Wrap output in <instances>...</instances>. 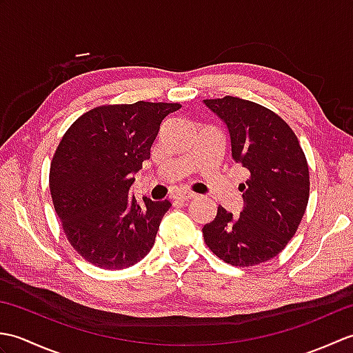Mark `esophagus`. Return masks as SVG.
Returning a JSON list of instances; mask_svg holds the SVG:
<instances>
[{"label":"esophagus","instance_id":"34e87169","mask_svg":"<svg viewBox=\"0 0 353 353\" xmlns=\"http://www.w3.org/2000/svg\"><path fill=\"white\" fill-rule=\"evenodd\" d=\"M196 197H197V194H194V192H181V194H177L174 199L181 200V201H188V200H192Z\"/></svg>","mask_w":353,"mask_h":353}]
</instances>
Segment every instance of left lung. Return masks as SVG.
Listing matches in <instances>:
<instances>
[{"instance_id":"left-lung-1","label":"left lung","mask_w":353,"mask_h":353,"mask_svg":"<svg viewBox=\"0 0 353 353\" xmlns=\"http://www.w3.org/2000/svg\"><path fill=\"white\" fill-rule=\"evenodd\" d=\"M226 125L232 159L249 176L239 185L243 211L219 206L203 236L216 256L235 267L274 258L294 236L310 199V171L290 125L274 112L238 97L203 100Z\"/></svg>"}]
</instances>
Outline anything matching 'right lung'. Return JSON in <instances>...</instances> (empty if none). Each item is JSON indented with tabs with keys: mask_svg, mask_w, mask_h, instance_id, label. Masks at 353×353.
<instances>
[{
	"mask_svg": "<svg viewBox=\"0 0 353 353\" xmlns=\"http://www.w3.org/2000/svg\"><path fill=\"white\" fill-rule=\"evenodd\" d=\"M177 103L115 104L86 112L65 133L50 168V190L66 238L80 256L121 270L152 250L168 200L130 194L134 174Z\"/></svg>",
	"mask_w": 353,
	"mask_h": 353,
	"instance_id": "obj_1",
	"label": "right lung"
}]
</instances>
